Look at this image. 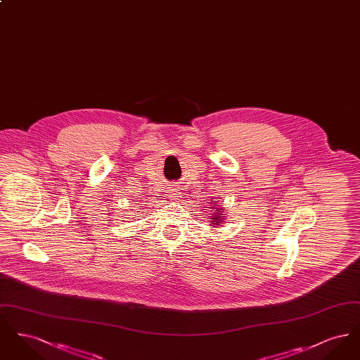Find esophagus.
Returning <instances> with one entry per match:
<instances>
[{"label":"esophagus","instance_id":"34e87169","mask_svg":"<svg viewBox=\"0 0 360 360\" xmlns=\"http://www.w3.org/2000/svg\"><path fill=\"white\" fill-rule=\"evenodd\" d=\"M181 195V191L176 188H172L169 190V197L170 198H178Z\"/></svg>","mask_w":360,"mask_h":360}]
</instances>
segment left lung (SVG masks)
<instances>
[{"instance_id":"1","label":"left lung","mask_w":360,"mask_h":360,"mask_svg":"<svg viewBox=\"0 0 360 360\" xmlns=\"http://www.w3.org/2000/svg\"><path fill=\"white\" fill-rule=\"evenodd\" d=\"M219 204V201H216V200H212V202H210V205H209V209H212L213 212H210V214L207 216V221L210 223V226L212 228H219L221 224L225 223V216H224V210L223 207H220V206L217 205Z\"/></svg>"}]
</instances>
